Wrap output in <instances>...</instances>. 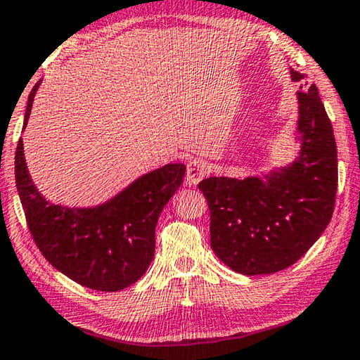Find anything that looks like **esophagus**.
Instances as JSON below:
<instances>
[{
  "mask_svg": "<svg viewBox=\"0 0 360 360\" xmlns=\"http://www.w3.org/2000/svg\"><path fill=\"white\" fill-rule=\"evenodd\" d=\"M207 172H209V166L204 159H191L186 167V176H185L186 184L193 186L198 185L199 181L207 175Z\"/></svg>",
  "mask_w": 360,
  "mask_h": 360,
  "instance_id": "1",
  "label": "esophagus"
}]
</instances>
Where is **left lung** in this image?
<instances>
[{"label":"left lung","mask_w":360,"mask_h":360,"mask_svg":"<svg viewBox=\"0 0 360 360\" xmlns=\"http://www.w3.org/2000/svg\"><path fill=\"white\" fill-rule=\"evenodd\" d=\"M292 79L304 76L290 70ZM298 91L300 156L279 172L199 184L210 212V245L236 273H278L298 262L332 220L337 143L314 84Z\"/></svg>","instance_id":"1"}]
</instances>
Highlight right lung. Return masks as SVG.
<instances>
[{"instance_id": "obj_1", "label": "right lung", "mask_w": 360, "mask_h": 360, "mask_svg": "<svg viewBox=\"0 0 360 360\" xmlns=\"http://www.w3.org/2000/svg\"><path fill=\"white\" fill-rule=\"evenodd\" d=\"M37 84L28 96L30 116ZM184 164L140 176L107 204L67 209L47 202L28 175L19 139L15 185L34 244L52 266L87 288L122 290L137 282L155 257V229L164 205L184 181Z\"/></svg>"}]
</instances>
